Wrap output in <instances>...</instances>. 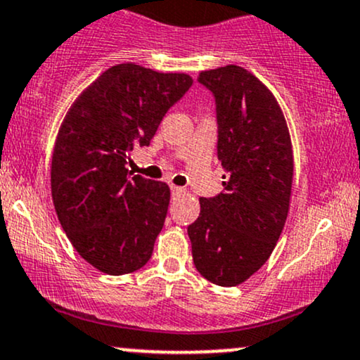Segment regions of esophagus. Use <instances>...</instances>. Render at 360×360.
Segmentation results:
<instances>
[{"mask_svg":"<svg viewBox=\"0 0 360 360\" xmlns=\"http://www.w3.org/2000/svg\"><path fill=\"white\" fill-rule=\"evenodd\" d=\"M171 191H172V194H181V193H184V189L179 188V186H171Z\"/></svg>","mask_w":360,"mask_h":360,"instance_id":"obj_1","label":"esophagus"}]
</instances>
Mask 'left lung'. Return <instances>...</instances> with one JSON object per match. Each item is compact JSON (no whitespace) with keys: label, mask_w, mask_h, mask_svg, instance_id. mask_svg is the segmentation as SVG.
<instances>
[{"label":"left lung","mask_w":360,"mask_h":360,"mask_svg":"<svg viewBox=\"0 0 360 360\" xmlns=\"http://www.w3.org/2000/svg\"><path fill=\"white\" fill-rule=\"evenodd\" d=\"M198 82L217 106L223 191L201 198L188 226L198 272L237 286L264 266L283 232L292 183L291 139L278 101L240 65L203 71Z\"/></svg>","instance_id":"1"}]
</instances>
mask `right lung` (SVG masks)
<instances>
[{"mask_svg": "<svg viewBox=\"0 0 360 360\" xmlns=\"http://www.w3.org/2000/svg\"><path fill=\"white\" fill-rule=\"evenodd\" d=\"M188 74L137 64L110 68L74 101L52 157V200L74 249L110 276L143 267L164 226L166 183L131 176L130 152L150 143L191 88Z\"/></svg>", "mask_w": 360, "mask_h": 360, "instance_id": "1", "label": "right lung"}]
</instances>
